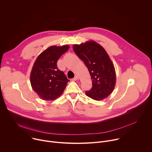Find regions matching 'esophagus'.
Here are the masks:
<instances>
[{
	"instance_id": "obj_1",
	"label": "esophagus",
	"mask_w": 152,
	"mask_h": 152,
	"mask_svg": "<svg viewBox=\"0 0 152 152\" xmlns=\"http://www.w3.org/2000/svg\"><path fill=\"white\" fill-rule=\"evenodd\" d=\"M78 79H79V77H78L77 76H75V77L73 79V80H78Z\"/></svg>"
}]
</instances>
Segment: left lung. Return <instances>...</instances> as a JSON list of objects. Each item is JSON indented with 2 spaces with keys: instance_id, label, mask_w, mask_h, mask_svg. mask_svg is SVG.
Masks as SVG:
<instances>
[{
  "instance_id": "8db88e82",
  "label": "left lung",
  "mask_w": 152,
  "mask_h": 152,
  "mask_svg": "<svg viewBox=\"0 0 152 152\" xmlns=\"http://www.w3.org/2000/svg\"><path fill=\"white\" fill-rule=\"evenodd\" d=\"M73 49L86 65L91 77L93 86L85 94L98 101L106 98L113 93L116 83L114 66L109 55L94 41L75 45Z\"/></svg>"
}]
</instances>
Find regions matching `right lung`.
Instances as JSON below:
<instances>
[{
	"mask_svg": "<svg viewBox=\"0 0 152 152\" xmlns=\"http://www.w3.org/2000/svg\"><path fill=\"white\" fill-rule=\"evenodd\" d=\"M69 46H52L36 59L31 73L30 82L34 91L42 100H53L59 97L70 81L57 67L58 59Z\"/></svg>",
	"mask_w": 152,
	"mask_h": 152,
	"instance_id": "right-lung-1",
	"label": "right lung"
}]
</instances>
